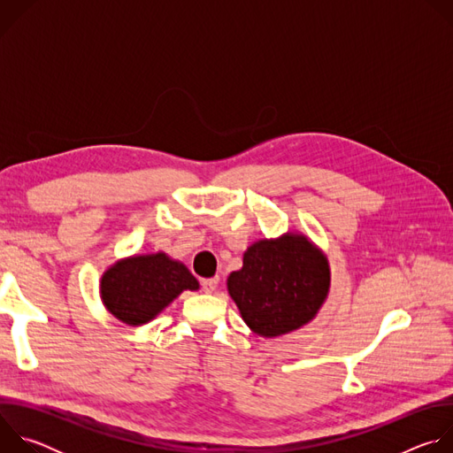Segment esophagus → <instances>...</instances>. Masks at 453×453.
<instances>
[{
    "mask_svg": "<svg viewBox=\"0 0 453 453\" xmlns=\"http://www.w3.org/2000/svg\"><path fill=\"white\" fill-rule=\"evenodd\" d=\"M217 285H219V278H210V280H203V290H204L206 294H211V292H215Z\"/></svg>",
    "mask_w": 453,
    "mask_h": 453,
    "instance_id": "esophagus-1",
    "label": "esophagus"
}]
</instances>
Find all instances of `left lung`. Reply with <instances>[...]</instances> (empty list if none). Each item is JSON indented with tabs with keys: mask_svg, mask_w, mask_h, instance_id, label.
<instances>
[{
	"mask_svg": "<svg viewBox=\"0 0 453 453\" xmlns=\"http://www.w3.org/2000/svg\"><path fill=\"white\" fill-rule=\"evenodd\" d=\"M330 285L326 254L297 231L250 243L242 269L227 276V292L243 322L265 339L311 322L328 299Z\"/></svg>",
	"mask_w": 453,
	"mask_h": 453,
	"instance_id": "obj_1",
	"label": "left lung"
}]
</instances>
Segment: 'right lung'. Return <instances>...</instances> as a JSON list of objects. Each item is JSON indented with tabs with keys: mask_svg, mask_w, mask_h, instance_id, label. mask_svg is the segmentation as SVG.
<instances>
[{
	"mask_svg": "<svg viewBox=\"0 0 453 453\" xmlns=\"http://www.w3.org/2000/svg\"><path fill=\"white\" fill-rule=\"evenodd\" d=\"M199 288L188 267L163 250L121 257L100 278L105 310L127 326L147 325L184 290Z\"/></svg>",
	"mask_w": 453,
	"mask_h": 453,
	"instance_id": "obj_1",
	"label": "right lung"
}]
</instances>
